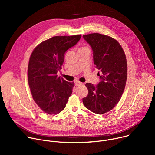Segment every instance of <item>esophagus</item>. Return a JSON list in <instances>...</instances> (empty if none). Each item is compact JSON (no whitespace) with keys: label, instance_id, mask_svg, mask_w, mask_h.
I'll list each match as a JSON object with an SVG mask.
<instances>
[{"label":"esophagus","instance_id":"esophagus-1","mask_svg":"<svg viewBox=\"0 0 155 155\" xmlns=\"http://www.w3.org/2000/svg\"><path fill=\"white\" fill-rule=\"evenodd\" d=\"M75 86H80V85H83V83H81V82H80V81H76L75 82Z\"/></svg>","mask_w":155,"mask_h":155}]
</instances>
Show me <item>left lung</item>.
Instances as JSON below:
<instances>
[{"mask_svg":"<svg viewBox=\"0 0 155 155\" xmlns=\"http://www.w3.org/2000/svg\"><path fill=\"white\" fill-rule=\"evenodd\" d=\"M93 52V61L100 71L99 83H87V96L83 99L85 107L97 114L107 113L119 102L127 79V62L120 44L114 38L98 33L83 35Z\"/></svg>","mask_w":155,"mask_h":155,"instance_id":"1","label":"left lung"}]
</instances>
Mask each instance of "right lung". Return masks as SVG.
Segmentation results:
<instances>
[{"instance_id": "right-lung-1", "label": "right lung", "mask_w": 155, "mask_h": 155, "mask_svg": "<svg viewBox=\"0 0 155 155\" xmlns=\"http://www.w3.org/2000/svg\"><path fill=\"white\" fill-rule=\"evenodd\" d=\"M81 37H53L40 43L31 55L29 86L34 101L45 113H60L72 93L74 83L58 77L57 73L61 69L66 51L75 46Z\"/></svg>"}]
</instances>
